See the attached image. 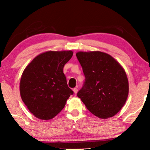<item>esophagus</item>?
Wrapping results in <instances>:
<instances>
[{"mask_svg": "<svg viewBox=\"0 0 150 150\" xmlns=\"http://www.w3.org/2000/svg\"><path fill=\"white\" fill-rule=\"evenodd\" d=\"M73 92H74L75 94L77 93L78 92V88H77V87H75V88H73Z\"/></svg>", "mask_w": 150, "mask_h": 150, "instance_id": "1", "label": "esophagus"}]
</instances>
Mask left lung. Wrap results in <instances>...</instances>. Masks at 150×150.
Masks as SVG:
<instances>
[{
    "label": "left lung",
    "mask_w": 150,
    "mask_h": 150,
    "mask_svg": "<svg viewBox=\"0 0 150 150\" xmlns=\"http://www.w3.org/2000/svg\"><path fill=\"white\" fill-rule=\"evenodd\" d=\"M85 80L77 93L87 108L100 118L117 114L128 95L125 71L110 55L100 52L76 54Z\"/></svg>",
    "instance_id": "left-lung-1"
}]
</instances>
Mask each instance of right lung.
<instances>
[{
	"instance_id": "right-lung-1",
	"label": "right lung",
	"mask_w": 150,
	"mask_h": 150,
	"mask_svg": "<svg viewBox=\"0 0 150 150\" xmlns=\"http://www.w3.org/2000/svg\"><path fill=\"white\" fill-rule=\"evenodd\" d=\"M73 54L72 51L43 53L24 69L20 79V95L38 118L50 120L55 117L73 94L63 73V67Z\"/></svg>"
}]
</instances>
